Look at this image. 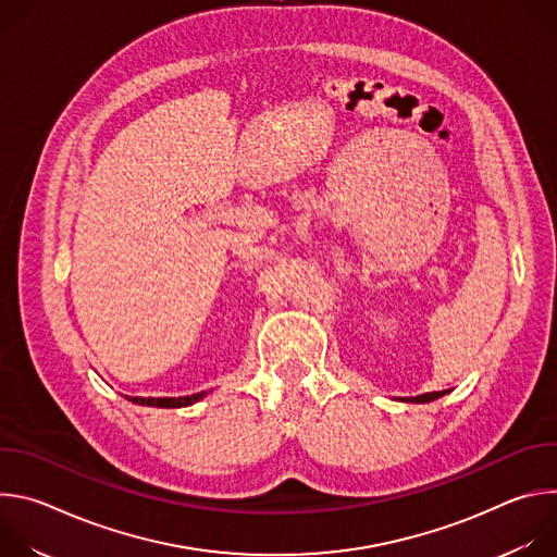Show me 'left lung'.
<instances>
[{"label": "left lung", "instance_id": "obj_1", "mask_svg": "<svg viewBox=\"0 0 557 557\" xmlns=\"http://www.w3.org/2000/svg\"><path fill=\"white\" fill-rule=\"evenodd\" d=\"M447 389L443 392H425V394H419V396H406V399H399L404 404H430V401H436L441 399V396H445Z\"/></svg>", "mask_w": 557, "mask_h": 557}]
</instances>
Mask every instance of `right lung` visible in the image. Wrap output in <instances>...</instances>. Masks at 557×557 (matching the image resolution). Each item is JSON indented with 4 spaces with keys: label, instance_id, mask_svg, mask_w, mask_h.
<instances>
[{
    "label": "right lung",
    "instance_id": "1",
    "mask_svg": "<svg viewBox=\"0 0 557 557\" xmlns=\"http://www.w3.org/2000/svg\"><path fill=\"white\" fill-rule=\"evenodd\" d=\"M207 392H196V394H187V396H161V399H156V396H127V401L136 404V406H147V408H187L198 404L200 399H205Z\"/></svg>",
    "mask_w": 557,
    "mask_h": 557
}]
</instances>
